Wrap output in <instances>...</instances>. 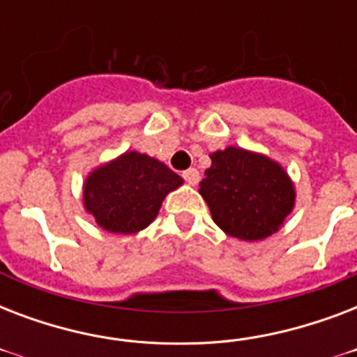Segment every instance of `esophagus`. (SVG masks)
Masks as SVG:
<instances>
[{"label": "esophagus", "instance_id": "obj_1", "mask_svg": "<svg viewBox=\"0 0 357 357\" xmlns=\"http://www.w3.org/2000/svg\"><path fill=\"white\" fill-rule=\"evenodd\" d=\"M183 179L189 185H196L200 181V172H198L196 168H189V170H185L183 172Z\"/></svg>", "mask_w": 357, "mask_h": 357}]
</instances>
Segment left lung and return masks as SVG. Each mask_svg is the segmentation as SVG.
I'll return each mask as SVG.
<instances>
[{
  "label": "left lung",
  "mask_w": 357,
  "mask_h": 357,
  "mask_svg": "<svg viewBox=\"0 0 357 357\" xmlns=\"http://www.w3.org/2000/svg\"><path fill=\"white\" fill-rule=\"evenodd\" d=\"M200 195L218 228L241 241H261L282 228L296 200L285 168L257 151L228 146L213 151Z\"/></svg>",
  "instance_id": "8db88e82"
}]
</instances>
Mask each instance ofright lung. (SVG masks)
Returning <instances> with one entry per match:
<instances>
[{
  "label": "right lung",
  "instance_id": "obj_1",
  "mask_svg": "<svg viewBox=\"0 0 357 357\" xmlns=\"http://www.w3.org/2000/svg\"><path fill=\"white\" fill-rule=\"evenodd\" d=\"M183 178L155 157L126 151L96 167L83 183V206L109 234L131 235L155 220L162 200Z\"/></svg>",
  "mask_w": 357,
  "mask_h": 357
}]
</instances>
